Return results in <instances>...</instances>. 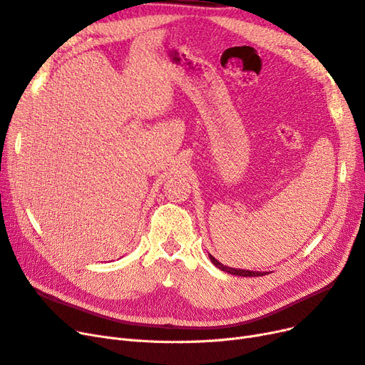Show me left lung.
<instances>
[{
  "mask_svg": "<svg viewBox=\"0 0 365 365\" xmlns=\"http://www.w3.org/2000/svg\"><path fill=\"white\" fill-rule=\"evenodd\" d=\"M208 257H210V259H211V262L215 264V266L217 267V269H220L222 272H226V273H231V274H235V276H264V274H267V272H254V270H242V269H232V267H228V266H223L222 262H219L215 257H212L211 254H208Z\"/></svg>",
  "mask_w": 365,
  "mask_h": 365,
  "instance_id": "8db88e82",
  "label": "left lung"
}]
</instances>
